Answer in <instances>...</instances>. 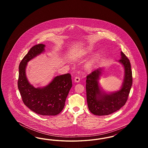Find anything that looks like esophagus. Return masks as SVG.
<instances>
[{"label": "esophagus", "instance_id": "obj_1", "mask_svg": "<svg viewBox=\"0 0 148 148\" xmlns=\"http://www.w3.org/2000/svg\"><path fill=\"white\" fill-rule=\"evenodd\" d=\"M74 82H75V83H79V82H80V77H75V79H74Z\"/></svg>", "mask_w": 148, "mask_h": 148}]
</instances>
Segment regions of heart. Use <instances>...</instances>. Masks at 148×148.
Here are the masks:
<instances>
[{"instance_id":"1","label":"heart","mask_w":148,"mask_h":148,"mask_svg":"<svg viewBox=\"0 0 148 148\" xmlns=\"http://www.w3.org/2000/svg\"><path fill=\"white\" fill-rule=\"evenodd\" d=\"M93 51V49L92 48H88V49L86 50L85 51V54H91ZM97 57H94V58L92 59L90 61H89L85 65V68L88 69H92V68L94 66L95 62H96V59Z\"/></svg>"}]
</instances>
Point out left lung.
<instances>
[{"instance_id": "obj_1", "label": "left lung", "mask_w": 148, "mask_h": 148, "mask_svg": "<svg viewBox=\"0 0 148 148\" xmlns=\"http://www.w3.org/2000/svg\"><path fill=\"white\" fill-rule=\"evenodd\" d=\"M120 59L118 62L123 65L124 75L122 85L118 90L106 92L99 83L103 68L99 67L86 77V91L88 108L96 115H108L114 113L125 105L130 91L132 83V71L129 60L120 52Z\"/></svg>"}]
</instances>
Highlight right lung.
I'll return each mask as SVG.
<instances>
[{
	"label": "right lung",
	"instance_id": "obj_1",
	"mask_svg": "<svg viewBox=\"0 0 148 148\" xmlns=\"http://www.w3.org/2000/svg\"><path fill=\"white\" fill-rule=\"evenodd\" d=\"M45 45L33 47L19 64L18 86L24 104L32 111L42 115H56L63 109L65 102L72 86L70 74L56 76L48 84L35 88L26 75L28 63L45 51Z\"/></svg>",
	"mask_w": 148,
	"mask_h": 148
}]
</instances>
